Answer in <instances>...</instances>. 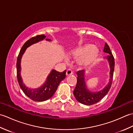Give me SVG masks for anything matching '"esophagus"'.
I'll return each mask as SVG.
<instances>
[{"mask_svg": "<svg viewBox=\"0 0 133 133\" xmlns=\"http://www.w3.org/2000/svg\"><path fill=\"white\" fill-rule=\"evenodd\" d=\"M73 74V71L71 69H68L66 71V75H70Z\"/></svg>", "mask_w": 133, "mask_h": 133, "instance_id": "1", "label": "esophagus"}]
</instances>
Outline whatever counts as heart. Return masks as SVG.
Segmentation results:
<instances>
[{
	"label": "heart",
	"mask_w": 133,
	"mask_h": 133,
	"mask_svg": "<svg viewBox=\"0 0 133 133\" xmlns=\"http://www.w3.org/2000/svg\"><path fill=\"white\" fill-rule=\"evenodd\" d=\"M99 50L97 47L91 44H84L71 52V55L75 57L79 56L78 62L80 64L90 66L97 61L99 56Z\"/></svg>",
	"instance_id": "heart-1"
}]
</instances>
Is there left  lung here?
Segmentation results:
<instances>
[{
  "instance_id": "8db88e82",
  "label": "left lung",
  "mask_w": 133,
  "mask_h": 133,
  "mask_svg": "<svg viewBox=\"0 0 133 133\" xmlns=\"http://www.w3.org/2000/svg\"><path fill=\"white\" fill-rule=\"evenodd\" d=\"M103 51L109 54V55L106 57V58L109 61L110 66V79L108 84L102 90L97 92H91L89 91L86 88V83L84 82L83 71L79 70L77 72L78 75L77 82L73 93L79 102L85 105H92L100 101L107 94L111 86L115 66L114 58L112 54L109 45L106 43L104 45Z\"/></svg>"
}]
</instances>
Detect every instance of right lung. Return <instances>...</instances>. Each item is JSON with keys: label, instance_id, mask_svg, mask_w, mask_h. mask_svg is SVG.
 <instances>
[{"label": "right lung", "instance_id": "add662e5", "mask_svg": "<svg viewBox=\"0 0 133 133\" xmlns=\"http://www.w3.org/2000/svg\"><path fill=\"white\" fill-rule=\"evenodd\" d=\"M45 38H46V36L44 34L39 35L28 40L22 46L19 52L18 58H17L16 62L17 79H18L20 87H21L22 91L28 97L30 98L31 99L38 102L46 101L51 97H52L53 95L54 94L56 90H57L59 83L66 78V70H64L62 72H60L55 70H52L49 75L48 76L46 82L39 88L34 89H28L22 82L21 76V61L22 55L28 47L30 46L32 44L42 41ZM46 39L47 41H51L50 39Z\"/></svg>", "mask_w": 133, "mask_h": 133}]
</instances>
